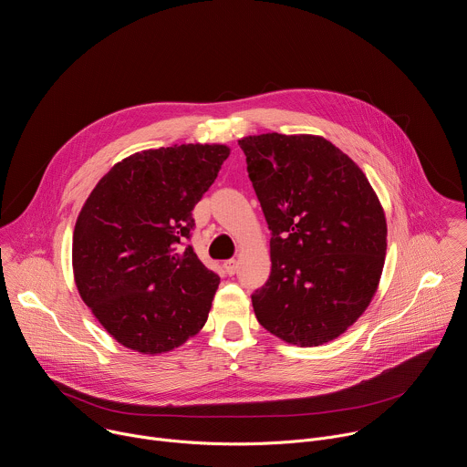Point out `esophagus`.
Instances as JSON below:
<instances>
[{
	"instance_id": "esophagus-1",
	"label": "esophagus",
	"mask_w": 467,
	"mask_h": 467,
	"mask_svg": "<svg viewBox=\"0 0 467 467\" xmlns=\"http://www.w3.org/2000/svg\"><path fill=\"white\" fill-rule=\"evenodd\" d=\"M223 268H225V272H227L229 275H234L236 270H238V260H234V258L225 260V262H223Z\"/></svg>"
}]
</instances>
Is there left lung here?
<instances>
[{
    "label": "left lung",
    "mask_w": 467,
    "mask_h": 467,
    "mask_svg": "<svg viewBox=\"0 0 467 467\" xmlns=\"http://www.w3.org/2000/svg\"><path fill=\"white\" fill-rule=\"evenodd\" d=\"M272 231V274L251 296L258 323L312 348L338 338L368 308L386 256V218L364 171L312 135L238 140Z\"/></svg>",
    "instance_id": "8db88e82"
}]
</instances>
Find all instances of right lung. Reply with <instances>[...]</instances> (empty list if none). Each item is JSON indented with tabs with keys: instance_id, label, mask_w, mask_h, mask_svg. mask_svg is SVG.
<instances>
[{
	"instance_id": "1",
	"label": "right lung",
	"mask_w": 467,
	"mask_h": 467,
	"mask_svg": "<svg viewBox=\"0 0 467 467\" xmlns=\"http://www.w3.org/2000/svg\"><path fill=\"white\" fill-rule=\"evenodd\" d=\"M231 150L181 144L118 162L96 184L74 231L81 299L121 346L171 351L209 317L220 277L188 244L192 211Z\"/></svg>"
}]
</instances>
